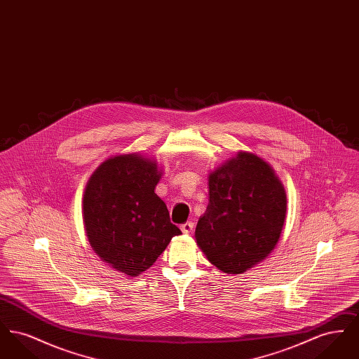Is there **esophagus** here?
Wrapping results in <instances>:
<instances>
[{"mask_svg": "<svg viewBox=\"0 0 359 359\" xmlns=\"http://www.w3.org/2000/svg\"><path fill=\"white\" fill-rule=\"evenodd\" d=\"M194 227H195V224H194V223L186 222L183 223V224L180 226V230H182V233H183V234H189V233H192Z\"/></svg>", "mask_w": 359, "mask_h": 359, "instance_id": "34e87169", "label": "esophagus"}]
</instances>
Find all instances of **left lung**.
<instances>
[{"label":"left lung","mask_w":359,"mask_h":359,"mask_svg":"<svg viewBox=\"0 0 359 359\" xmlns=\"http://www.w3.org/2000/svg\"><path fill=\"white\" fill-rule=\"evenodd\" d=\"M208 205L195 239L221 272L238 276L273 252L287 215V194L272 165L239 151L208 175Z\"/></svg>","instance_id":"obj_1"}]
</instances>
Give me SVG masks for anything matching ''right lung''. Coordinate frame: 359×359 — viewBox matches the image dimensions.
Here are the masks:
<instances>
[{
	"instance_id": "add662e5",
	"label": "right lung",
	"mask_w": 359,
	"mask_h": 359,
	"mask_svg": "<svg viewBox=\"0 0 359 359\" xmlns=\"http://www.w3.org/2000/svg\"><path fill=\"white\" fill-rule=\"evenodd\" d=\"M161 175L154 158L121 154L107 157L86 184L88 243L102 262L128 277L149 269L172 237L182 234L154 192Z\"/></svg>"
}]
</instances>
